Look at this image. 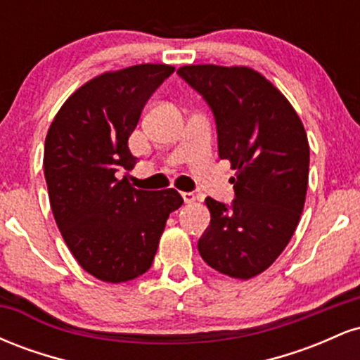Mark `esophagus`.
Wrapping results in <instances>:
<instances>
[{
	"mask_svg": "<svg viewBox=\"0 0 360 360\" xmlns=\"http://www.w3.org/2000/svg\"><path fill=\"white\" fill-rule=\"evenodd\" d=\"M181 196H183L184 203H188V205H191V203H194V201H196V196H194V193H181Z\"/></svg>",
	"mask_w": 360,
	"mask_h": 360,
	"instance_id": "obj_1",
	"label": "esophagus"
}]
</instances>
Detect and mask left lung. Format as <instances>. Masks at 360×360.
Masks as SVG:
<instances>
[{"label":"left lung","mask_w":360,"mask_h":360,"mask_svg":"<svg viewBox=\"0 0 360 360\" xmlns=\"http://www.w3.org/2000/svg\"><path fill=\"white\" fill-rule=\"evenodd\" d=\"M183 79L214 115L218 154L235 176L232 205L206 198L212 220L198 242L203 260L235 279H250L279 257L303 213L309 146L291 103L245 65H183Z\"/></svg>","instance_id":"8db88e82"}]
</instances>
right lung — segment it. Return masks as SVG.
I'll return each instance as SVG.
<instances>
[{"instance_id": "right-lung-1", "label": "right lung", "mask_w": 360, "mask_h": 360, "mask_svg": "<svg viewBox=\"0 0 360 360\" xmlns=\"http://www.w3.org/2000/svg\"><path fill=\"white\" fill-rule=\"evenodd\" d=\"M172 72L167 64H139L93 77L60 106L45 137L53 218L79 266L105 283L147 272L169 214L183 205L176 189L142 191L117 177L137 164L128 137Z\"/></svg>"}]
</instances>
